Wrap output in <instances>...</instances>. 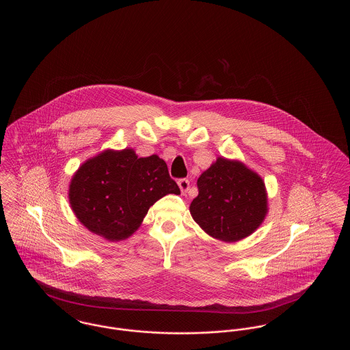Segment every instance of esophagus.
I'll return each instance as SVG.
<instances>
[{"label": "esophagus", "mask_w": 350, "mask_h": 350, "mask_svg": "<svg viewBox=\"0 0 350 350\" xmlns=\"http://www.w3.org/2000/svg\"><path fill=\"white\" fill-rule=\"evenodd\" d=\"M178 186H180V189H181L183 194H186V193H187V190H189L190 183H189L186 178H183V180H180V181H178Z\"/></svg>", "instance_id": "1"}]
</instances>
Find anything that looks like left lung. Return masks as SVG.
Segmentation results:
<instances>
[{"label": "left lung", "instance_id": "obj_1", "mask_svg": "<svg viewBox=\"0 0 350 350\" xmlns=\"http://www.w3.org/2000/svg\"><path fill=\"white\" fill-rule=\"evenodd\" d=\"M197 183L200 193L190 204V214L208 236L236 243L264 223L269 213L267 186L240 160L219 156Z\"/></svg>", "mask_w": 350, "mask_h": 350}]
</instances>
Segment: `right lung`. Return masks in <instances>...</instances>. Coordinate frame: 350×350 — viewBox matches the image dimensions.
Listing matches in <instances>:
<instances>
[{"instance_id":"add662e5","label":"right lung","mask_w":350,"mask_h":350,"mask_svg":"<svg viewBox=\"0 0 350 350\" xmlns=\"http://www.w3.org/2000/svg\"><path fill=\"white\" fill-rule=\"evenodd\" d=\"M180 187L157 154L137 157L133 148L105 150L88 159L72 176L68 200L85 228L107 241L136 232L150 206Z\"/></svg>"}]
</instances>
